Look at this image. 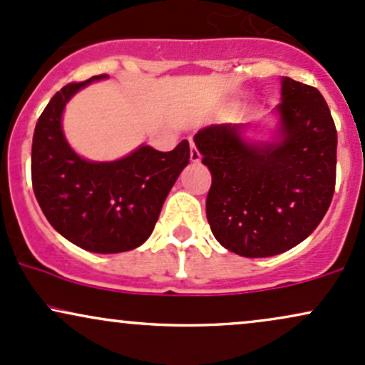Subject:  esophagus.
Returning <instances> with one entry per match:
<instances>
[{
    "instance_id": "esophagus-1",
    "label": "esophagus",
    "mask_w": 365,
    "mask_h": 365,
    "mask_svg": "<svg viewBox=\"0 0 365 365\" xmlns=\"http://www.w3.org/2000/svg\"><path fill=\"white\" fill-rule=\"evenodd\" d=\"M190 161L192 163H199L200 161V153L197 150L194 140H192V139H190Z\"/></svg>"
}]
</instances>
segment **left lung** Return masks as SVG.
I'll use <instances>...</instances> for the list:
<instances>
[{"label": "left lung", "mask_w": 365, "mask_h": 365, "mask_svg": "<svg viewBox=\"0 0 365 365\" xmlns=\"http://www.w3.org/2000/svg\"><path fill=\"white\" fill-rule=\"evenodd\" d=\"M267 139L249 125H211L194 142L212 175V235L242 257H271L304 242L328 211L336 180V128L316 87L282 77Z\"/></svg>", "instance_id": "1"}]
</instances>
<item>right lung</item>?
<instances>
[{
    "label": "right lung",
    "instance_id": "obj_1",
    "mask_svg": "<svg viewBox=\"0 0 365 365\" xmlns=\"http://www.w3.org/2000/svg\"><path fill=\"white\" fill-rule=\"evenodd\" d=\"M106 78L98 75L56 92L32 139V187L46 220L66 240L96 254L144 244L190 161L187 140L170 153L140 144L115 161H91L75 153L63 132V111L78 91Z\"/></svg>",
    "mask_w": 365,
    "mask_h": 365
}]
</instances>
